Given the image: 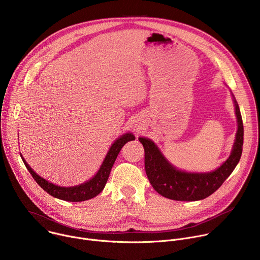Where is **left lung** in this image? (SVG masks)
<instances>
[{
	"instance_id": "left-lung-1",
	"label": "left lung",
	"mask_w": 260,
	"mask_h": 260,
	"mask_svg": "<svg viewBox=\"0 0 260 260\" xmlns=\"http://www.w3.org/2000/svg\"><path fill=\"white\" fill-rule=\"evenodd\" d=\"M238 131L230 157L218 169L209 173H186L177 170L161 154L157 146L147 138H139L145 150V171L152 187L162 197L174 201L193 202L214 193L230 177L240 161L244 126L239 105L233 94Z\"/></svg>"
}]
</instances>
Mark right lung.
Returning a JSON list of instances; mask_svg holds the SVG:
<instances>
[{"label":"right lung","mask_w":260,"mask_h":260,"mask_svg":"<svg viewBox=\"0 0 260 260\" xmlns=\"http://www.w3.org/2000/svg\"><path fill=\"white\" fill-rule=\"evenodd\" d=\"M135 140V136L131 133L124 134L122 135L120 138H118L113 144L112 146L110 147V149L100 168V170L98 171V173L88 181L80 184V185H76V186H71V187H62V186H57V185L50 183L49 181L45 180L44 178L40 177L39 175H37L31 168L27 165V162L24 160V158L21 156V159L24 164V166L26 167L27 171L30 173L31 177L34 178V180L38 183L41 188H43L47 193H49L50 196H52L53 198L66 201V202H83V201H87L90 200L94 197H96L100 192H102V190L104 189L105 185L108 181L111 169H112L118 153L120 152L121 148L123 147V145L125 143H127L128 141Z\"/></svg>","instance_id":"add662e5"}]
</instances>
